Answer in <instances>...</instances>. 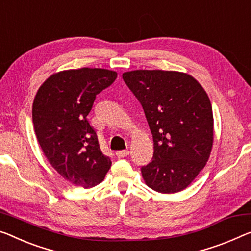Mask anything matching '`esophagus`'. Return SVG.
Segmentation results:
<instances>
[{
    "label": "esophagus",
    "instance_id": "obj_1",
    "mask_svg": "<svg viewBox=\"0 0 251 251\" xmlns=\"http://www.w3.org/2000/svg\"><path fill=\"white\" fill-rule=\"evenodd\" d=\"M115 155L119 158H123L129 155V150H119V151L115 152Z\"/></svg>",
    "mask_w": 251,
    "mask_h": 251
}]
</instances>
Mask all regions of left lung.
Instances as JSON below:
<instances>
[{
	"mask_svg": "<svg viewBox=\"0 0 251 251\" xmlns=\"http://www.w3.org/2000/svg\"><path fill=\"white\" fill-rule=\"evenodd\" d=\"M122 78L141 103L153 139V156L141 173L159 193L190 185L205 166L213 144L209 96L191 75L168 71H132Z\"/></svg>",
	"mask_w": 251,
	"mask_h": 251,
	"instance_id": "1",
	"label": "left lung"
}]
</instances>
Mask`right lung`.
<instances>
[{"label":"right lung","instance_id":"obj_1","mask_svg":"<svg viewBox=\"0 0 251 251\" xmlns=\"http://www.w3.org/2000/svg\"><path fill=\"white\" fill-rule=\"evenodd\" d=\"M118 74L80 68L53 74L37 92L32 122L49 163L68 182L84 188L102 182L112 161L100 148L87 120L96 95L112 85Z\"/></svg>","mask_w":251,"mask_h":251}]
</instances>
